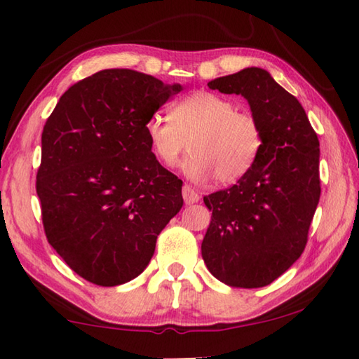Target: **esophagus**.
Wrapping results in <instances>:
<instances>
[{
    "label": "esophagus",
    "mask_w": 359,
    "mask_h": 359,
    "mask_svg": "<svg viewBox=\"0 0 359 359\" xmlns=\"http://www.w3.org/2000/svg\"><path fill=\"white\" fill-rule=\"evenodd\" d=\"M182 196H184L185 204H194V203L199 201V194L188 185L182 188Z\"/></svg>",
    "instance_id": "1"
}]
</instances>
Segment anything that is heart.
<instances>
[{"label": "heart", "instance_id": "obj_1", "mask_svg": "<svg viewBox=\"0 0 359 359\" xmlns=\"http://www.w3.org/2000/svg\"><path fill=\"white\" fill-rule=\"evenodd\" d=\"M169 117L151 115L145 123V136L163 166L177 165L187 147L184 172L193 180L214 175L217 184L241 180L253 168L263 149L261 121L250 111H239L224 96L196 92L175 102Z\"/></svg>", "mask_w": 359, "mask_h": 359}]
</instances>
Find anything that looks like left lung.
<instances>
[{
    "label": "left lung",
    "mask_w": 359,
    "mask_h": 359,
    "mask_svg": "<svg viewBox=\"0 0 359 359\" xmlns=\"http://www.w3.org/2000/svg\"><path fill=\"white\" fill-rule=\"evenodd\" d=\"M242 95L261 121L258 160L238 184L204 196L212 218L201 244L210 274L234 288L266 287L301 257L320 201V142L293 95L261 68L210 81Z\"/></svg>",
    "instance_id": "left-lung-1"
}]
</instances>
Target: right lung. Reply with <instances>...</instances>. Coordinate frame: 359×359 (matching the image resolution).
<instances>
[{
    "mask_svg": "<svg viewBox=\"0 0 359 359\" xmlns=\"http://www.w3.org/2000/svg\"><path fill=\"white\" fill-rule=\"evenodd\" d=\"M180 83L104 69L69 87L42 130L36 193L46 238L77 276L101 287L133 280L184 204L145 123Z\"/></svg>",
    "mask_w": 359,
    "mask_h": 359,
    "instance_id": "obj_1",
    "label": "right lung"
}]
</instances>
